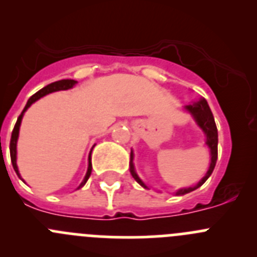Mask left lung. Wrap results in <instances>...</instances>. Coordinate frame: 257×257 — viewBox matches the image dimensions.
<instances>
[{"label":"left lung","mask_w":257,"mask_h":257,"mask_svg":"<svg viewBox=\"0 0 257 257\" xmlns=\"http://www.w3.org/2000/svg\"><path fill=\"white\" fill-rule=\"evenodd\" d=\"M186 110H189V111L193 114L194 119L196 120V123H198V125L200 126L203 131H204L205 136H207V145L208 147L210 148V156H212V161H210V166H209V170H208L207 175H205L203 179L199 181L198 185L193 186V188H188V189H181V190L177 191V195H184V194H188L190 193V191L195 190V189H198L199 186H201L203 184L205 183L208 180V177L212 175L213 170H214L215 167V164H217V158H218V131H217V125H215V121H214V116H213L212 114V110H210L209 105H208L207 100L205 99H201L200 101L195 102V104L193 105H188L186 106ZM131 174L132 176L134 177V180H136L137 183L140 184V185H142L145 189H148L147 186L143 184L142 180L138 177V175L136 174V171H134V166H133V152H131Z\"/></svg>","instance_id":"1"}]
</instances>
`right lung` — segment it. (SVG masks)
<instances>
[{"label": "right lung", "mask_w": 257, "mask_h": 257, "mask_svg": "<svg viewBox=\"0 0 257 257\" xmlns=\"http://www.w3.org/2000/svg\"><path fill=\"white\" fill-rule=\"evenodd\" d=\"M74 83H76V81L74 80H61V81H56V82L53 83H49L48 86H45V87H43L42 90H39L38 92H35L34 95L31 96L30 99H29L28 104H26V106L24 107L23 112L20 114V116L18 117V121H16L15 126H14V131H13V134H11V141H10V155H11V162H13V166H14V170H15V172L18 174V176L20 177V174H19V170H18V165H16V142H18V137H19V129H20V123H21V119H23V115L24 112L28 110V107L30 106L33 102H35L37 100H39L40 97H43V96L48 95V93L50 92H54V91H59V90H68V88L73 87ZM90 157H91V153H90ZM91 170H92V165H91V158H90V162H88V169H87V174H86L85 179H83V181L81 183V185L78 186V189L82 188L83 185L86 184V181L88 180V177H90L91 175Z\"/></svg>", "instance_id": "obj_1"}]
</instances>
